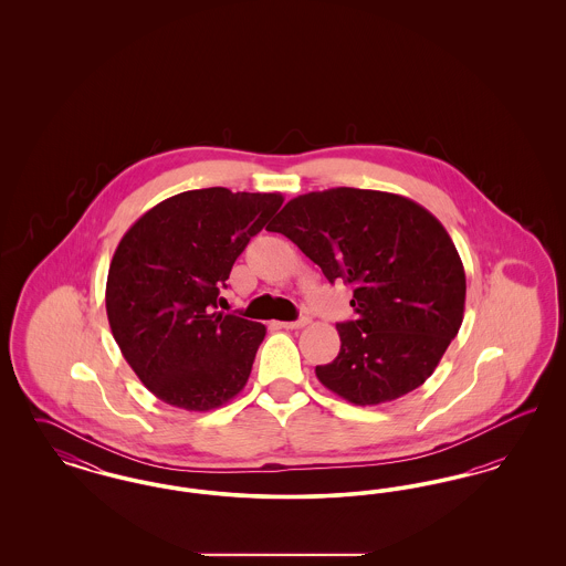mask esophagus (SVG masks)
<instances>
[{
	"mask_svg": "<svg viewBox=\"0 0 566 566\" xmlns=\"http://www.w3.org/2000/svg\"><path fill=\"white\" fill-rule=\"evenodd\" d=\"M310 316H301L298 321H293V323H277L282 328H303V326H307L310 324Z\"/></svg>",
	"mask_w": 566,
	"mask_h": 566,
	"instance_id": "esophagus-1",
	"label": "esophagus"
}]
</instances>
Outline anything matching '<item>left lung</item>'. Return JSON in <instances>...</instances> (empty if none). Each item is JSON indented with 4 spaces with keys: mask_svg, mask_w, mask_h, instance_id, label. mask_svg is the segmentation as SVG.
<instances>
[{
    "mask_svg": "<svg viewBox=\"0 0 566 566\" xmlns=\"http://www.w3.org/2000/svg\"><path fill=\"white\" fill-rule=\"evenodd\" d=\"M270 231L286 235L324 277L354 286L356 318L316 376L354 405L395 401L431 377L464 314L467 280L443 224L416 201L339 189L291 199Z\"/></svg>",
    "mask_w": 566,
    "mask_h": 566,
    "instance_id": "1",
    "label": "left lung"
}]
</instances>
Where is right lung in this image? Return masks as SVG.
<instances>
[{"mask_svg": "<svg viewBox=\"0 0 566 566\" xmlns=\"http://www.w3.org/2000/svg\"><path fill=\"white\" fill-rule=\"evenodd\" d=\"M280 192L187 190L123 235L106 284L112 335L163 403L208 411L248 381L265 324L216 312L248 242L282 206Z\"/></svg>", "mask_w": 566, "mask_h": 566, "instance_id": "right-lung-1", "label": "right lung"}]
</instances>
